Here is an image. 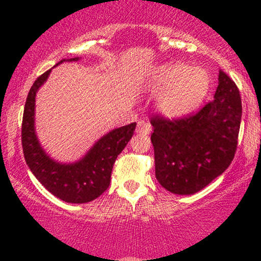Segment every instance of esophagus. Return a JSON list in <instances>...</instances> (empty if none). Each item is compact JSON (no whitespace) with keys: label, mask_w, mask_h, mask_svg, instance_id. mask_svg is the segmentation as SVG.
Here are the masks:
<instances>
[{"label":"esophagus","mask_w":261,"mask_h":261,"mask_svg":"<svg viewBox=\"0 0 261 261\" xmlns=\"http://www.w3.org/2000/svg\"><path fill=\"white\" fill-rule=\"evenodd\" d=\"M151 131H152V126H151V124H149V122L143 121V120L137 122L136 134L148 135V134H151Z\"/></svg>","instance_id":"obj_1"}]
</instances>
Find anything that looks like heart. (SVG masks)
<instances>
[{"label": "heart", "mask_w": 261, "mask_h": 261, "mask_svg": "<svg viewBox=\"0 0 261 261\" xmlns=\"http://www.w3.org/2000/svg\"><path fill=\"white\" fill-rule=\"evenodd\" d=\"M208 76L180 62L164 64L149 74L146 88L158 93L155 106L167 118H181L201 104L208 91Z\"/></svg>", "instance_id": "1"}]
</instances>
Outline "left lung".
<instances>
[{
  "mask_svg": "<svg viewBox=\"0 0 261 261\" xmlns=\"http://www.w3.org/2000/svg\"><path fill=\"white\" fill-rule=\"evenodd\" d=\"M214 98L188 118H152L155 178L170 193L193 195L222 174L234 157L242 100L236 83L223 71Z\"/></svg>",
  "mask_w": 261,
  "mask_h": 261,
  "instance_id": "left-lung-1",
  "label": "left lung"
}]
</instances>
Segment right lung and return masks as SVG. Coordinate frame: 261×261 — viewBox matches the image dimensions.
<instances>
[{
    "label": "right lung",
    "instance_id": "add662e5",
    "mask_svg": "<svg viewBox=\"0 0 261 261\" xmlns=\"http://www.w3.org/2000/svg\"><path fill=\"white\" fill-rule=\"evenodd\" d=\"M79 60L80 58L64 59L54 67L65 61ZM51 70L38 77L27 97L22 124L23 153L35 178L54 196L70 203H86L100 196L109 187L116 157L133 137L136 122L109 131L79 161L62 163L54 160L39 142L35 131V97Z\"/></svg>",
    "mask_w": 261,
    "mask_h": 261
}]
</instances>
